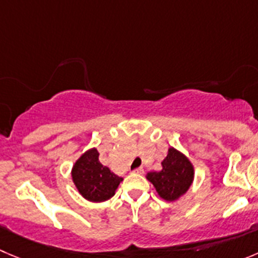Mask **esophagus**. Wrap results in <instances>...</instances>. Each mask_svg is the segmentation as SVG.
Returning a JSON list of instances; mask_svg holds the SVG:
<instances>
[{
	"mask_svg": "<svg viewBox=\"0 0 258 258\" xmlns=\"http://www.w3.org/2000/svg\"><path fill=\"white\" fill-rule=\"evenodd\" d=\"M134 173H139V175H142V173L144 172V170H143V167H138V168H136V170L133 171Z\"/></svg>",
	"mask_w": 258,
	"mask_h": 258,
	"instance_id": "34e87169",
	"label": "esophagus"
}]
</instances>
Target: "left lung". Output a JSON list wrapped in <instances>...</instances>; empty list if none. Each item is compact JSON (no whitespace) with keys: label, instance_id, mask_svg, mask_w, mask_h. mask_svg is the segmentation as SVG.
<instances>
[{"label":"left lung","instance_id":"left-lung-1","mask_svg":"<svg viewBox=\"0 0 258 258\" xmlns=\"http://www.w3.org/2000/svg\"><path fill=\"white\" fill-rule=\"evenodd\" d=\"M147 178L153 183L162 199L175 201L182 196L192 183L194 167L187 157L175 148H170L167 157L162 162V170L158 172H149Z\"/></svg>","mask_w":258,"mask_h":258}]
</instances>
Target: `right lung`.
<instances>
[{
  "label": "right lung",
  "instance_id": "1",
  "mask_svg": "<svg viewBox=\"0 0 258 258\" xmlns=\"http://www.w3.org/2000/svg\"><path fill=\"white\" fill-rule=\"evenodd\" d=\"M72 178L76 187L85 199L94 203L109 200L122 178L102 166L97 149H90L73 166Z\"/></svg>",
  "mask_w": 258,
  "mask_h": 258
}]
</instances>
